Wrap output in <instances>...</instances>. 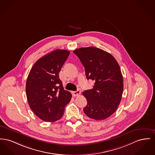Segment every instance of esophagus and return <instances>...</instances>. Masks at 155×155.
Wrapping results in <instances>:
<instances>
[{"mask_svg":"<svg viewBox=\"0 0 155 155\" xmlns=\"http://www.w3.org/2000/svg\"><path fill=\"white\" fill-rule=\"evenodd\" d=\"M81 94V91L80 90H77L76 91H73L72 92V94H73V97H77V96H78L79 95H80Z\"/></svg>","mask_w":155,"mask_h":155,"instance_id":"esophagus-1","label":"esophagus"}]
</instances>
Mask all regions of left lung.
Here are the masks:
<instances>
[{
	"instance_id": "left-lung-1",
	"label": "left lung",
	"mask_w": 155,
	"mask_h": 155,
	"mask_svg": "<svg viewBox=\"0 0 155 155\" xmlns=\"http://www.w3.org/2000/svg\"><path fill=\"white\" fill-rule=\"evenodd\" d=\"M73 52L84 65L87 80L95 82L92 89L82 92L87 101L84 112L95 120L108 118L118 108L123 93V77L117 61L95 47L80 48Z\"/></svg>"
}]
</instances>
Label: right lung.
<instances>
[{
	"label": "right lung",
	"mask_w": 155,
	"mask_h": 155,
	"mask_svg": "<svg viewBox=\"0 0 155 155\" xmlns=\"http://www.w3.org/2000/svg\"><path fill=\"white\" fill-rule=\"evenodd\" d=\"M69 54V51L60 49L48 53L37 61L28 75V103L43 120L52 122L61 118L71 101L72 95L64 90L58 74Z\"/></svg>",
	"instance_id": "1"
}]
</instances>
